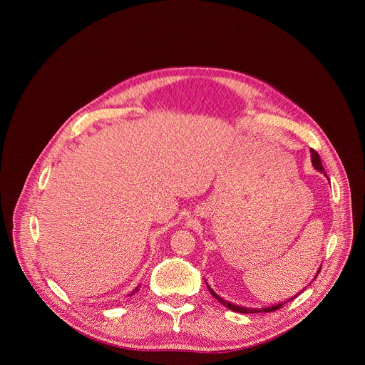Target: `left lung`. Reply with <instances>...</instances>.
<instances>
[{
	"label": "left lung",
	"mask_w": 365,
	"mask_h": 365,
	"mask_svg": "<svg viewBox=\"0 0 365 365\" xmlns=\"http://www.w3.org/2000/svg\"><path fill=\"white\" fill-rule=\"evenodd\" d=\"M310 158H312V165H314V168L318 170V172H322L325 176H327V173H325V170H324V166H322V162H321V158H319V154L315 151V150H310ZM319 272H321V269L318 270V274H319ZM317 274V276H318ZM317 279V277H315ZM314 279V280H315ZM207 286V289H210V292H211V294L218 300V302H221V304H224L225 307H228L230 310H234V312H238V314H258V312H273V310H277V309H280L284 303H287V302H290V300H293L294 297H297L302 292H299L297 294H294L293 297H290V299H287L286 302H280V303H277V304H273V306H269V307H263V309H258V307H244V306H238V304H234V303H230L228 300H225V299H222L221 296H218L211 287H210V284H206ZM306 289V287H304ZM303 289V290H304Z\"/></svg>",
	"instance_id": "obj_1"
}]
</instances>
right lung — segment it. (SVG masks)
Wrapping results in <instances>:
<instances>
[{"instance_id": "1", "label": "right lung", "mask_w": 365, "mask_h": 365, "mask_svg": "<svg viewBox=\"0 0 365 365\" xmlns=\"http://www.w3.org/2000/svg\"><path fill=\"white\" fill-rule=\"evenodd\" d=\"M137 290H138V287H137V289H135V292H137ZM131 294H133V293H131Z\"/></svg>"}]
</instances>
